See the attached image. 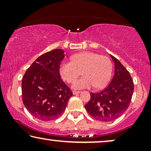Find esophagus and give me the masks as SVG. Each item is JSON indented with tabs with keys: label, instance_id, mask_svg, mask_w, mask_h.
I'll use <instances>...</instances> for the list:
<instances>
[{
	"label": "esophagus",
	"instance_id": "34e87169",
	"mask_svg": "<svg viewBox=\"0 0 151 151\" xmlns=\"http://www.w3.org/2000/svg\"><path fill=\"white\" fill-rule=\"evenodd\" d=\"M80 93V91H73V94L76 95V94Z\"/></svg>",
	"mask_w": 151,
	"mask_h": 151
}]
</instances>
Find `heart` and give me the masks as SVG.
I'll list each match as a JSON object with an SVG mask.
<instances>
[{
  "mask_svg": "<svg viewBox=\"0 0 151 151\" xmlns=\"http://www.w3.org/2000/svg\"><path fill=\"white\" fill-rule=\"evenodd\" d=\"M81 71L84 76L74 82V88H88L93 86L101 88L111 79L112 63L105 55L85 51L74 55L72 62H63L60 67L61 77L67 83L75 81Z\"/></svg>",
  "mask_w": 151,
  "mask_h": 151,
  "instance_id": "heart-1",
  "label": "heart"
}]
</instances>
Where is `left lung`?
<instances>
[{
    "mask_svg": "<svg viewBox=\"0 0 151 151\" xmlns=\"http://www.w3.org/2000/svg\"><path fill=\"white\" fill-rule=\"evenodd\" d=\"M115 63V73L109 85L98 93H91V99L85 104L88 114L97 120L113 121L129 108L134 91V84L128 70L116 58L111 55Z\"/></svg>",
    "mask_w": 151,
    "mask_h": 151,
    "instance_id": "1",
    "label": "left lung"
}]
</instances>
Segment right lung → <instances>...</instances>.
Wrapping results in <instances>:
<instances>
[{
  "label": "right lung",
  "instance_id": "add662e5",
  "mask_svg": "<svg viewBox=\"0 0 151 151\" xmlns=\"http://www.w3.org/2000/svg\"><path fill=\"white\" fill-rule=\"evenodd\" d=\"M63 49L43 53L27 69L22 80V102L33 116L42 121L57 119L73 96L61 79L60 66Z\"/></svg>",
  "mask_w": 151,
  "mask_h": 151
}]
</instances>
